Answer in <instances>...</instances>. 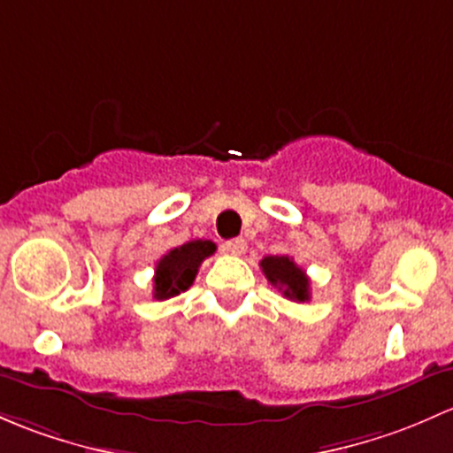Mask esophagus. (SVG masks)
<instances>
[{
  "mask_svg": "<svg viewBox=\"0 0 453 453\" xmlns=\"http://www.w3.org/2000/svg\"><path fill=\"white\" fill-rule=\"evenodd\" d=\"M225 250L231 255H244L246 253V240H242V237L228 240V242H225Z\"/></svg>",
  "mask_w": 453,
  "mask_h": 453,
  "instance_id": "obj_1",
  "label": "esophagus"
}]
</instances>
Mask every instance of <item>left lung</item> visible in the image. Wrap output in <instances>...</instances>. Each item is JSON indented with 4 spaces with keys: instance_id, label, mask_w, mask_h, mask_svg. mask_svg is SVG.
<instances>
[{
    "instance_id": "8db88e82",
    "label": "left lung",
    "mask_w": 453,
    "mask_h": 453,
    "mask_svg": "<svg viewBox=\"0 0 453 453\" xmlns=\"http://www.w3.org/2000/svg\"><path fill=\"white\" fill-rule=\"evenodd\" d=\"M259 265L265 279L274 288H279L283 296L296 303L310 301V279H307L305 270L298 268L288 255H270V257L261 259Z\"/></svg>"
}]
</instances>
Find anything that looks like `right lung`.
<instances>
[{
    "mask_svg": "<svg viewBox=\"0 0 453 453\" xmlns=\"http://www.w3.org/2000/svg\"><path fill=\"white\" fill-rule=\"evenodd\" d=\"M213 253H216V244L211 240H192L163 255L155 268V292L152 295L157 301H165V298L188 290L198 274L200 264Z\"/></svg>",
    "mask_w": 453,
    "mask_h": 453,
    "instance_id": "right-lung-1",
    "label": "right lung"
}]
</instances>
